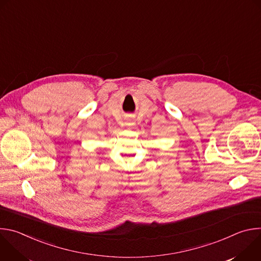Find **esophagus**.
<instances>
[{"label": "esophagus", "instance_id": "34e87169", "mask_svg": "<svg viewBox=\"0 0 261 261\" xmlns=\"http://www.w3.org/2000/svg\"><path fill=\"white\" fill-rule=\"evenodd\" d=\"M127 126H133L134 125V121L132 119H128V121L126 122Z\"/></svg>", "mask_w": 261, "mask_h": 261}]
</instances>
